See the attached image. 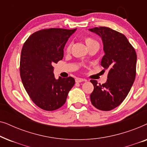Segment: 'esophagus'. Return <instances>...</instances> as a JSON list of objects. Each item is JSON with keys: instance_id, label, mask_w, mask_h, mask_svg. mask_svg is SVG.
<instances>
[{"instance_id": "obj_1", "label": "esophagus", "mask_w": 147, "mask_h": 147, "mask_svg": "<svg viewBox=\"0 0 147 147\" xmlns=\"http://www.w3.org/2000/svg\"><path fill=\"white\" fill-rule=\"evenodd\" d=\"M85 81V80L82 79V78H77L76 79V82H77V83H80V82H82Z\"/></svg>"}]
</instances>
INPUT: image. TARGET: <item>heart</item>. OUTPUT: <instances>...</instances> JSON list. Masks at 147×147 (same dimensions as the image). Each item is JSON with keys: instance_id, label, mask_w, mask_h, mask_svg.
Returning <instances> with one entry per match:
<instances>
[{"instance_id": "obj_1", "label": "heart", "mask_w": 147, "mask_h": 147, "mask_svg": "<svg viewBox=\"0 0 147 147\" xmlns=\"http://www.w3.org/2000/svg\"><path fill=\"white\" fill-rule=\"evenodd\" d=\"M85 42L86 43V45H87V47L89 48L90 47H91V46L94 45H96V44H98V42L96 41L95 39H94L92 37H85ZM70 49H71V44H69V45H67V51H69Z\"/></svg>"}]
</instances>
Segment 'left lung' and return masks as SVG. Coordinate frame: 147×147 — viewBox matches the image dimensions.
<instances>
[{
    "mask_svg": "<svg viewBox=\"0 0 147 147\" xmlns=\"http://www.w3.org/2000/svg\"><path fill=\"white\" fill-rule=\"evenodd\" d=\"M89 30L102 38L105 55L101 65L108 71L106 83L90 80L94 88L90 100L97 109L109 111L119 106L130 92L136 77V53L122 33L106 27Z\"/></svg>",
    "mask_w": 147,
    "mask_h": 147,
    "instance_id": "8db88e82",
    "label": "left lung"
}]
</instances>
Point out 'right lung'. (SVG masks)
Masks as SVG:
<instances>
[{
    "label": "right lung",
    "mask_w": 147,
    "mask_h": 147,
    "mask_svg": "<svg viewBox=\"0 0 147 147\" xmlns=\"http://www.w3.org/2000/svg\"><path fill=\"white\" fill-rule=\"evenodd\" d=\"M75 29H44L25 42L20 59V76L26 92L38 107L47 111L61 108L74 84L72 77L56 80L54 63L63 59V48Z\"/></svg>",
    "instance_id": "right-lung-1"
}]
</instances>
